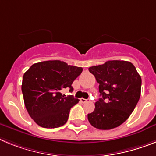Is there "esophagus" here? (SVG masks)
I'll return each instance as SVG.
<instances>
[{"label":"esophagus","mask_w":156,"mask_h":156,"mask_svg":"<svg viewBox=\"0 0 156 156\" xmlns=\"http://www.w3.org/2000/svg\"><path fill=\"white\" fill-rule=\"evenodd\" d=\"M80 101H81V102H82V103L88 102V100H86V99H84V98H81V99H80Z\"/></svg>","instance_id":"34e87169"}]
</instances>
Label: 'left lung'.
<instances>
[{
  "instance_id": "obj_1",
  "label": "left lung",
  "mask_w": 156,
  "mask_h": 156,
  "mask_svg": "<svg viewBox=\"0 0 156 156\" xmlns=\"http://www.w3.org/2000/svg\"><path fill=\"white\" fill-rule=\"evenodd\" d=\"M99 83L101 98L88 120L95 128L112 129L129 117L140 97L141 78L133 63L124 60H109L89 67Z\"/></svg>"
}]
</instances>
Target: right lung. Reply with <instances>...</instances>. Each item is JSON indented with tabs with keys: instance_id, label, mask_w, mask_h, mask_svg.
<instances>
[{
	"instance_id": "obj_1",
	"label": "right lung",
	"mask_w": 156,
	"mask_h": 156,
	"mask_svg": "<svg viewBox=\"0 0 156 156\" xmlns=\"http://www.w3.org/2000/svg\"><path fill=\"white\" fill-rule=\"evenodd\" d=\"M82 68L60 60L34 63L23 74L22 92L30 116L43 128H57L67 122L70 108L78 103L61 90L71 86Z\"/></svg>"
}]
</instances>
